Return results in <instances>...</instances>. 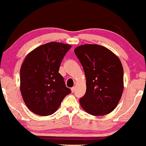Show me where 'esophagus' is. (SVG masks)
Returning a JSON list of instances; mask_svg holds the SVG:
<instances>
[{"label": "esophagus", "instance_id": "34e87169", "mask_svg": "<svg viewBox=\"0 0 146 146\" xmlns=\"http://www.w3.org/2000/svg\"><path fill=\"white\" fill-rule=\"evenodd\" d=\"M75 89H76V88L75 87H72V88H71V91H72V92H74V91H75Z\"/></svg>", "mask_w": 146, "mask_h": 146}]
</instances>
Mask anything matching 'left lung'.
Listing matches in <instances>:
<instances>
[{
  "label": "left lung",
  "mask_w": 146,
  "mask_h": 146,
  "mask_svg": "<svg viewBox=\"0 0 146 146\" xmlns=\"http://www.w3.org/2000/svg\"><path fill=\"white\" fill-rule=\"evenodd\" d=\"M86 79V91L80 98L84 110L93 115L110 113L123 90V70L119 59L106 48L84 44L74 49Z\"/></svg>",
  "instance_id": "8db88e82"
}]
</instances>
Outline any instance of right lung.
<instances>
[{
	"instance_id": "obj_1",
	"label": "right lung",
	"mask_w": 146,
	"mask_h": 146,
	"mask_svg": "<svg viewBox=\"0 0 146 146\" xmlns=\"http://www.w3.org/2000/svg\"><path fill=\"white\" fill-rule=\"evenodd\" d=\"M71 47L51 42L33 50L25 58L21 68V92L25 104L36 114H52L70 94L58 71Z\"/></svg>"
}]
</instances>
